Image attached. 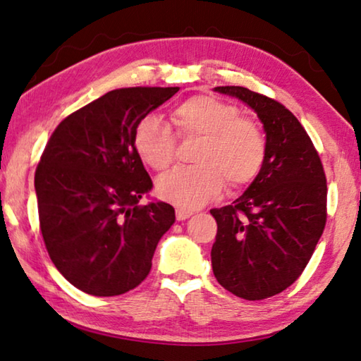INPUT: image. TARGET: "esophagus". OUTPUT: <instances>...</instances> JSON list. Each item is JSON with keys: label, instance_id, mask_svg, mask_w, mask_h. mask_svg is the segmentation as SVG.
I'll return each instance as SVG.
<instances>
[{"label": "esophagus", "instance_id": "34e87169", "mask_svg": "<svg viewBox=\"0 0 361 361\" xmlns=\"http://www.w3.org/2000/svg\"><path fill=\"white\" fill-rule=\"evenodd\" d=\"M191 215H192V212H189V210H181V209L176 210V219H178V221H185V219H188Z\"/></svg>", "mask_w": 361, "mask_h": 361}]
</instances>
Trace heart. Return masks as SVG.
I'll return each mask as SVG.
<instances>
[{
    "instance_id": "b5f03b06",
    "label": "heart",
    "mask_w": 361,
    "mask_h": 361,
    "mask_svg": "<svg viewBox=\"0 0 361 361\" xmlns=\"http://www.w3.org/2000/svg\"><path fill=\"white\" fill-rule=\"evenodd\" d=\"M183 137H200L194 161L199 166L176 167L156 183L157 195L183 210H195L216 199L224 188L240 189L261 172L266 159V137L256 122L242 118L232 103L212 95H195L173 111ZM133 145L142 161L164 170L175 157L173 130L159 116L138 122Z\"/></svg>"
}]
</instances>
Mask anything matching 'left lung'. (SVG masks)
I'll use <instances>...</instances> for the list:
<instances>
[{
  "instance_id": "1",
  "label": "left lung",
  "mask_w": 361,
  "mask_h": 361,
  "mask_svg": "<svg viewBox=\"0 0 361 361\" xmlns=\"http://www.w3.org/2000/svg\"><path fill=\"white\" fill-rule=\"evenodd\" d=\"M213 90L252 108L266 133L258 176L232 205L210 210L218 283L259 301L288 288L307 266L326 223V178L307 132L283 105L240 85Z\"/></svg>"
}]
</instances>
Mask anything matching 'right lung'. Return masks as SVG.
I'll use <instances>...</instances> for the list:
<instances>
[{
    "mask_svg": "<svg viewBox=\"0 0 361 361\" xmlns=\"http://www.w3.org/2000/svg\"><path fill=\"white\" fill-rule=\"evenodd\" d=\"M178 90H111L60 122L42 152L35 173L42 239L59 272L87 295L118 296L142 283L175 223L170 204L138 205L152 181L133 133Z\"/></svg>",
    "mask_w": 361,
    "mask_h": 361,
    "instance_id": "right-lung-1",
    "label": "right lung"
}]
</instances>
